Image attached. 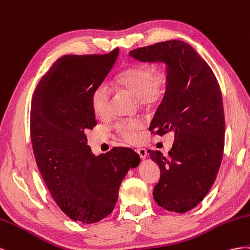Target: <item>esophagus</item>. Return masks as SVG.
Listing matches in <instances>:
<instances>
[{"label": "esophagus", "mask_w": 250, "mask_h": 250, "mask_svg": "<svg viewBox=\"0 0 250 250\" xmlns=\"http://www.w3.org/2000/svg\"><path fill=\"white\" fill-rule=\"evenodd\" d=\"M136 152L138 153V155L140 156V158H141V159H146V157L147 156V151H146V148H144V147L137 148V149H136Z\"/></svg>", "instance_id": "esophagus-1"}]
</instances>
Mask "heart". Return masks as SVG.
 <instances>
[{"instance_id": "heart-1", "label": "heart", "mask_w": 250, "mask_h": 250, "mask_svg": "<svg viewBox=\"0 0 250 250\" xmlns=\"http://www.w3.org/2000/svg\"><path fill=\"white\" fill-rule=\"evenodd\" d=\"M170 75L163 67L152 69L148 65L135 63L125 69L116 78V85L121 91L136 96L137 102L145 108H153L159 104L167 93ZM112 102V90L104 83L98 84L91 96V104L95 115H109ZM119 136L129 144H136L139 132L145 127V121L140 118L120 120L114 125Z\"/></svg>"}]
</instances>
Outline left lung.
<instances>
[{
    "label": "left lung",
    "instance_id": "obj_1",
    "mask_svg": "<svg viewBox=\"0 0 250 250\" xmlns=\"http://www.w3.org/2000/svg\"><path fill=\"white\" fill-rule=\"evenodd\" d=\"M141 62H163L170 75L149 131L173 132L168 156L149 151L160 167L154 200L169 211L187 212L200 203L216 180L224 151L225 118L217 77L195 49L181 41H167L134 49Z\"/></svg>",
    "mask_w": 250,
    "mask_h": 250
}]
</instances>
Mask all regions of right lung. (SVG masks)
<instances>
[{"label": "right lung", "instance_id": "add662e5", "mask_svg": "<svg viewBox=\"0 0 250 250\" xmlns=\"http://www.w3.org/2000/svg\"><path fill=\"white\" fill-rule=\"evenodd\" d=\"M108 54L65 55L35 89L30 135L35 161L54 201L77 222L95 223L115 208L121 181L140 158L130 147L94 156L85 132L96 125L91 96L115 63Z\"/></svg>", "mask_w": 250, "mask_h": 250}]
</instances>
